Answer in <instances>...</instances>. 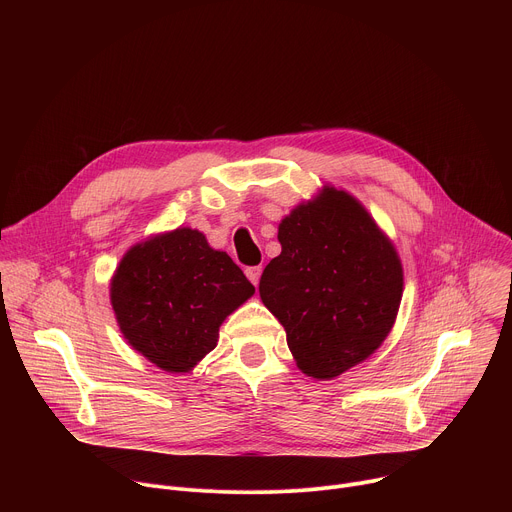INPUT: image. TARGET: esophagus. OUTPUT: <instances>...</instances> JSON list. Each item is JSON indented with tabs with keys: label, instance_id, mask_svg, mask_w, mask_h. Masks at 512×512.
<instances>
[{
	"label": "esophagus",
	"instance_id": "esophagus-1",
	"mask_svg": "<svg viewBox=\"0 0 512 512\" xmlns=\"http://www.w3.org/2000/svg\"><path fill=\"white\" fill-rule=\"evenodd\" d=\"M261 271H263V267L261 265H257V267H247L245 269V273H247V277L251 279V283H259V277H261Z\"/></svg>",
	"mask_w": 512,
	"mask_h": 512
}]
</instances>
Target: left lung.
I'll use <instances>...</instances> for the list:
<instances>
[{
  "label": "left lung",
  "instance_id": "1",
  "mask_svg": "<svg viewBox=\"0 0 512 512\" xmlns=\"http://www.w3.org/2000/svg\"><path fill=\"white\" fill-rule=\"evenodd\" d=\"M277 239L281 255L261 275V300L285 328L298 367L334 379L393 328L403 294L397 251L362 204L336 188L291 210Z\"/></svg>",
  "mask_w": 512,
  "mask_h": 512
}]
</instances>
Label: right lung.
<instances>
[{
  "label": "right lung",
  "mask_w": 512,
  "mask_h": 512,
  "mask_svg": "<svg viewBox=\"0 0 512 512\" xmlns=\"http://www.w3.org/2000/svg\"><path fill=\"white\" fill-rule=\"evenodd\" d=\"M253 294L241 267L192 229L131 247L111 281L123 336L168 373H188L216 346L225 318Z\"/></svg>",
  "instance_id": "right-lung-1"
}]
</instances>
